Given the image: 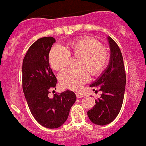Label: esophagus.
<instances>
[{"label":"esophagus","mask_w":146,"mask_h":146,"mask_svg":"<svg viewBox=\"0 0 146 146\" xmlns=\"http://www.w3.org/2000/svg\"><path fill=\"white\" fill-rule=\"evenodd\" d=\"M76 96H77V98H82V97H83V95H82V94H79V93H76Z\"/></svg>","instance_id":"obj_1"}]
</instances>
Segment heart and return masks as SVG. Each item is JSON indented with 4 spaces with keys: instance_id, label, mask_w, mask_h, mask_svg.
Returning <instances> with one entry per match:
<instances>
[{
    "instance_id": "1",
    "label": "heart",
    "mask_w": 146,
    "mask_h": 146,
    "mask_svg": "<svg viewBox=\"0 0 146 146\" xmlns=\"http://www.w3.org/2000/svg\"><path fill=\"white\" fill-rule=\"evenodd\" d=\"M70 56L80 58L78 70H66L60 74L59 80L62 87L78 90L90 79V74H99L106 66L108 54L105 48L95 38L81 37L64 47L55 46L49 53V62L55 71H62L68 66Z\"/></svg>"
}]
</instances>
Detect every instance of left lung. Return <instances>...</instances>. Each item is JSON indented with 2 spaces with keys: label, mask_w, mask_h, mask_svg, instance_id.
Listing matches in <instances>:
<instances>
[{
  "label": "left lung",
  "mask_w": 146,
  "mask_h": 146,
  "mask_svg": "<svg viewBox=\"0 0 146 146\" xmlns=\"http://www.w3.org/2000/svg\"><path fill=\"white\" fill-rule=\"evenodd\" d=\"M110 57L108 66L91 88H98L102 92L96 104L88 111L92 123L104 126L111 123L119 113L123 104L126 86V72L123 56L118 44L111 37H108Z\"/></svg>",
  "instance_id": "1"
}]
</instances>
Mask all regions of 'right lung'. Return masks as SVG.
Segmentation results:
<instances>
[{"mask_svg": "<svg viewBox=\"0 0 146 146\" xmlns=\"http://www.w3.org/2000/svg\"><path fill=\"white\" fill-rule=\"evenodd\" d=\"M55 42L53 37H43L28 49L23 61V89L29 109L39 124L56 129L64 124L76 101L73 91L66 90L50 98L57 79L50 66L49 53Z\"/></svg>", "mask_w": 146, "mask_h": 146, "instance_id": "obj_1", "label": "right lung"}]
</instances>
